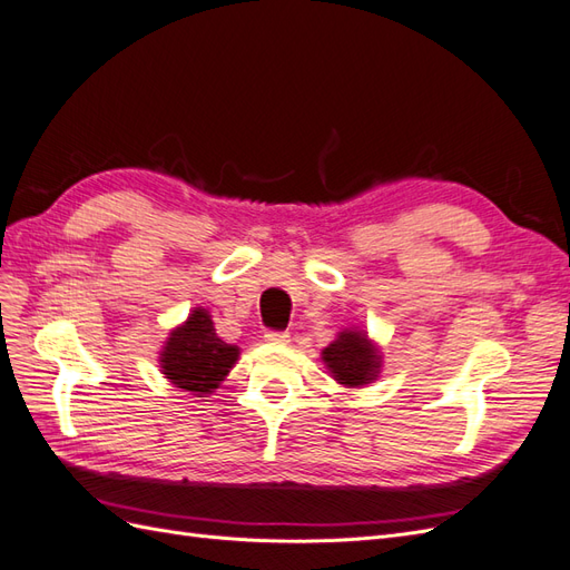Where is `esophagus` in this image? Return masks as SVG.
I'll list each match as a JSON object with an SVG mask.
<instances>
[{"instance_id":"esophagus-1","label":"esophagus","mask_w":570,"mask_h":570,"mask_svg":"<svg viewBox=\"0 0 570 570\" xmlns=\"http://www.w3.org/2000/svg\"><path fill=\"white\" fill-rule=\"evenodd\" d=\"M264 337L271 344H285V342H289V333L287 331H268Z\"/></svg>"}]
</instances>
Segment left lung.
Wrapping results in <instances>:
<instances>
[{
	"label": "left lung",
	"instance_id": "1",
	"mask_svg": "<svg viewBox=\"0 0 570 570\" xmlns=\"http://www.w3.org/2000/svg\"><path fill=\"white\" fill-rule=\"evenodd\" d=\"M323 361L335 381L344 387H364L373 383L383 366V356L364 331H342L323 350Z\"/></svg>",
	"mask_w": 570,
	"mask_h": 570
}]
</instances>
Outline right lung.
Returning a JSON list of instances; mask_svg holds the SVG:
<instances>
[{
    "label": "right lung",
    "mask_w": 570,
    "mask_h": 570,
    "mask_svg": "<svg viewBox=\"0 0 570 570\" xmlns=\"http://www.w3.org/2000/svg\"><path fill=\"white\" fill-rule=\"evenodd\" d=\"M237 356L239 350L235 344L223 342L216 335L209 312L197 306L183 325L170 331L159 354V364L168 383L204 396L226 381Z\"/></svg>",
    "instance_id": "obj_1"
}]
</instances>
